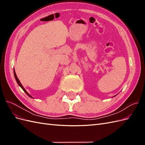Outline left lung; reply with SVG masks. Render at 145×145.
<instances>
[{
  "instance_id": "left-lung-1",
  "label": "left lung",
  "mask_w": 145,
  "mask_h": 145,
  "mask_svg": "<svg viewBox=\"0 0 145 145\" xmlns=\"http://www.w3.org/2000/svg\"><path fill=\"white\" fill-rule=\"evenodd\" d=\"M115 96H116V95H115ZM115 96H114V97H115Z\"/></svg>"
}]
</instances>
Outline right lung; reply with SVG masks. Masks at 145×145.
<instances>
[{"label":"right lung","mask_w":145,"mask_h":145,"mask_svg":"<svg viewBox=\"0 0 145 145\" xmlns=\"http://www.w3.org/2000/svg\"><path fill=\"white\" fill-rule=\"evenodd\" d=\"M14 77H15V78H16V82H17V84H18L20 87H21V88L23 90H24V91L25 92V93L27 94L29 97H31V98H33V97H31V95H30L28 93V92L25 90V89L24 88V86H22V85L21 84V83H20V82L19 81V78H17V75H16V72H15V70H14Z\"/></svg>","instance_id":"right-lung-1"}]
</instances>
